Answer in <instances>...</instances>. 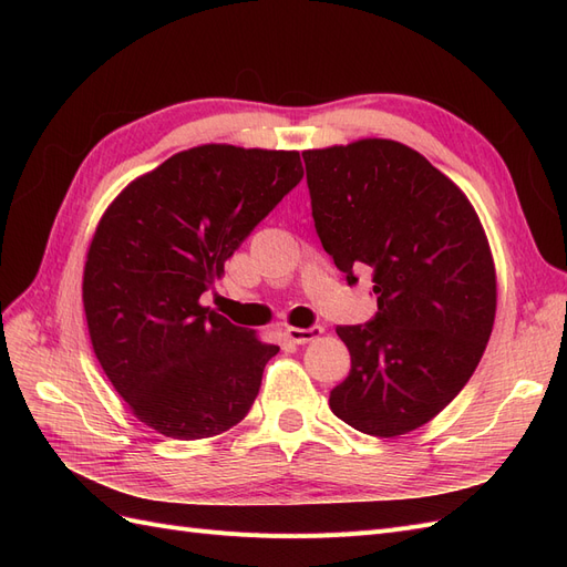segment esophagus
Segmentation results:
<instances>
[{"label": "esophagus", "instance_id": "1", "mask_svg": "<svg viewBox=\"0 0 567 567\" xmlns=\"http://www.w3.org/2000/svg\"><path fill=\"white\" fill-rule=\"evenodd\" d=\"M321 333H323V326H319V323L312 326V329H296V326H286V329H284V336L290 342H296V346H305V342L319 338Z\"/></svg>", "mask_w": 567, "mask_h": 567}]
</instances>
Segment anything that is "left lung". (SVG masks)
I'll return each mask as SVG.
<instances>
[{
	"label": "left lung",
	"instance_id": "left-lung-1",
	"mask_svg": "<svg viewBox=\"0 0 567 567\" xmlns=\"http://www.w3.org/2000/svg\"><path fill=\"white\" fill-rule=\"evenodd\" d=\"M323 250L354 284L373 269L379 312L338 326L352 359L331 411L373 437L435 419L468 383L492 336L496 271L466 194L392 140L302 151Z\"/></svg>",
	"mask_w": 567,
	"mask_h": 567
}]
</instances>
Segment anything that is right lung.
Segmentation results:
<instances>
[{"mask_svg": "<svg viewBox=\"0 0 567 567\" xmlns=\"http://www.w3.org/2000/svg\"><path fill=\"white\" fill-rule=\"evenodd\" d=\"M300 179L298 151L203 144L130 182L99 219L82 277L92 348L156 433L215 437L252 406L279 348L200 296Z\"/></svg>", "mask_w": 567, "mask_h": 567, "instance_id": "1", "label": "right lung"}]
</instances>
